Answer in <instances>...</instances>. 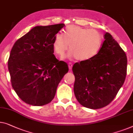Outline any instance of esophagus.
I'll return each mask as SVG.
<instances>
[{
  "mask_svg": "<svg viewBox=\"0 0 133 133\" xmlns=\"http://www.w3.org/2000/svg\"><path fill=\"white\" fill-rule=\"evenodd\" d=\"M68 67H69V69H70V70H71V69H72V63H71V62L69 63H68Z\"/></svg>",
  "mask_w": 133,
  "mask_h": 133,
  "instance_id": "34e87169",
  "label": "esophagus"
}]
</instances>
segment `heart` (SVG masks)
<instances>
[{
  "mask_svg": "<svg viewBox=\"0 0 133 133\" xmlns=\"http://www.w3.org/2000/svg\"><path fill=\"white\" fill-rule=\"evenodd\" d=\"M103 43V36L98 30L70 25L64 30V35L59 33L55 35L52 45L55 53L62 57L70 44L69 56L84 62L91 60L99 53Z\"/></svg>",
  "mask_w": 133,
  "mask_h": 133,
  "instance_id": "obj_1",
  "label": "heart"
}]
</instances>
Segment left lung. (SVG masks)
I'll return each instance as SVG.
<instances>
[{
  "label": "left lung",
  "instance_id": "left-lung-1",
  "mask_svg": "<svg viewBox=\"0 0 133 133\" xmlns=\"http://www.w3.org/2000/svg\"><path fill=\"white\" fill-rule=\"evenodd\" d=\"M127 58L108 32L99 53L91 60L73 65L74 92L83 106L98 109L113 101L125 80Z\"/></svg>",
  "mask_w": 133,
  "mask_h": 133
}]
</instances>
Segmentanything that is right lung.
Wrapping results in <instances>:
<instances>
[{"instance_id":"1","label":"right lung","mask_w":133,"mask_h":133,"mask_svg":"<svg viewBox=\"0 0 133 133\" xmlns=\"http://www.w3.org/2000/svg\"><path fill=\"white\" fill-rule=\"evenodd\" d=\"M63 23L35 26L15 42L8 62L13 89L22 101L41 106L50 103L68 71L66 62L53 55L55 35Z\"/></svg>"}]
</instances>
